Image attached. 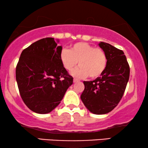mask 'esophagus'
Here are the masks:
<instances>
[{"label":"esophagus","mask_w":148,"mask_h":148,"mask_svg":"<svg viewBox=\"0 0 148 148\" xmlns=\"http://www.w3.org/2000/svg\"><path fill=\"white\" fill-rule=\"evenodd\" d=\"M79 82V79H76V78H74L73 79V82L74 83H77V82Z\"/></svg>","instance_id":"esophagus-1"}]
</instances>
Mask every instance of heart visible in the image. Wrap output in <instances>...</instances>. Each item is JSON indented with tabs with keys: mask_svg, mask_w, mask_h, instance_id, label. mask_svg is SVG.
I'll list each match as a JSON object with an SVG mask.
<instances>
[{
	"mask_svg": "<svg viewBox=\"0 0 148 148\" xmlns=\"http://www.w3.org/2000/svg\"><path fill=\"white\" fill-rule=\"evenodd\" d=\"M60 60L68 71L73 69L79 62L80 66L72 72V75L79 78L89 75L92 79L98 77L104 73L107 64L106 54L102 49L82 42L74 44L69 50H62Z\"/></svg>",
	"mask_w": 148,
	"mask_h": 148,
	"instance_id": "b5f03b06",
	"label": "heart"
}]
</instances>
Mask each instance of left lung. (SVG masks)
Listing matches in <instances>:
<instances>
[{"mask_svg":"<svg viewBox=\"0 0 148 148\" xmlns=\"http://www.w3.org/2000/svg\"><path fill=\"white\" fill-rule=\"evenodd\" d=\"M98 45L106 54V67L95 80L84 82L85 89L81 99L93 114H104L112 111L122 98L130 69L123 50L102 42Z\"/></svg>","mask_w":148,"mask_h":148,"instance_id":"left-lung-1","label":"left lung"}]
</instances>
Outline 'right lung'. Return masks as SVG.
<instances>
[{
  "mask_svg": "<svg viewBox=\"0 0 148 148\" xmlns=\"http://www.w3.org/2000/svg\"><path fill=\"white\" fill-rule=\"evenodd\" d=\"M53 38L32 44L22 51L16 80L22 100L30 110L47 114L60 103L73 78L60 60L62 46Z\"/></svg>",
  "mask_w": 148,
  "mask_h": 148,
  "instance_id": "obj_1",
  "label": "right lung"
}]
</instances>
